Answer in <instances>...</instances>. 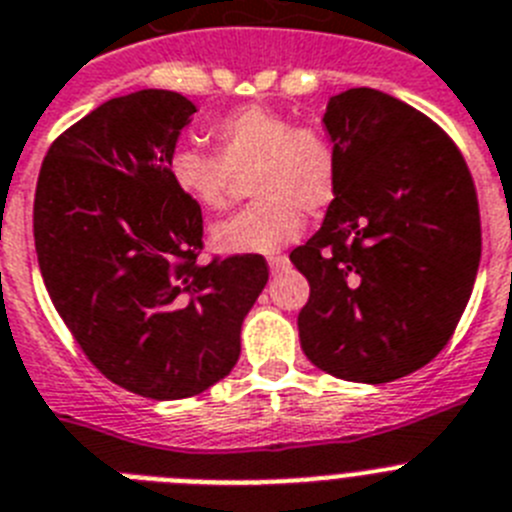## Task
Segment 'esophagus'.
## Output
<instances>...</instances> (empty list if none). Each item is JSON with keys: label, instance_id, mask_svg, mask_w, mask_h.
<instances>
[{"label": "esophagus", "instance_id": "esophagus-1", "mask_svg": "<svg viewBox=\"0 0 512 512\" xmlns=\"http://www.w3.org/2000/svg\"><path fill=\"white\" fill-rule=\"evenodd\" d=\"M268 265H270V270H273V273H281V270L288 268V257L286 255H275V257H270Z\"/></svg>", "mask_w": 512, "mask_h": 512}]
</instances>
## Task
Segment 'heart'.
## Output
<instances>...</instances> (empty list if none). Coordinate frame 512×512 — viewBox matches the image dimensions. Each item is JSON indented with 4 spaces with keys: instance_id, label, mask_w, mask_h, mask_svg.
<instances>
[{
    "instance_id": "heart-1",
    "label": "heart",
    "mask_w": 512,
    "mask_h": 512,
    "mask_svg": "<svg viewBox=\"0 0 512 512\" xmlns=\"http://www.w3.org/2000/svg\"><path fill=\"white\" fill-rule=\"evenodd\" d=\"M213 151L177 146L167 157L175 188L203 211H224L237 177H250L255 203L213 226V244L224 252H275L304 231V213L332 206L340 159L317 126H293L286 113L265 105L231 110L211 126Z\"/></svg>"
}]
</instances>
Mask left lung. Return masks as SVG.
<instances>
[{"label": "left lung", "mask_w": 512, "mask_h": 512, "mask_svg": "<svg viewBox=\"0 0 512 512\" xmlns=\"http://www.w3.org/2000/svg\"><path fill=\"white\" fill-rule=\"evenodd\" d=\"M340 180L322 229L291 252L309 281L306 358L337 379L386 384L451 340L482 255L477 188L453 139L368 87L330 97Z\"/></svg>", "instance_id": "left-lung-1"}]
</instances>
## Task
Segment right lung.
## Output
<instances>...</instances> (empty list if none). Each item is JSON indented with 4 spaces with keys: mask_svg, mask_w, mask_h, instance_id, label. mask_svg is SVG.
Instances as JSON below:
<instances>
[{
    "mask_svg": "<svg viewBox=\"0 0 512 512\" xmlns=\"http://www.w3.org/2000/svg\"><path fill=\"white\" fill-rule=\"evenodd\" d=\"M195 105L170 90L113 97L53 141L33 234L43 283L87 361L149 399L195 397L234 368L262 255L198 262L203 213L167 172Z\"/></svg>",
    "mask_w": 512,
    "mask_h": 512,
    "instance_id": "1",
    "label": "right lung"
}]
</instances>
